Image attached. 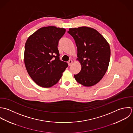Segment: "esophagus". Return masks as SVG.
<instances>
[{
	"label": "esophagus",
	"instance_id": "esophagus-1",
	"mask_svg": "<svg viewBox=\"0 0 133 133\" xmlns=\"http://www.w3.org/2000/svg\"><path fill=\"white\" fill-rule=\"evenodd\" d=\"M72 63H73V62H72V61L71 59H70V60H69V61L68 62V65H69V66H71V64H72Z\"/></svg>",
	"mask_w": 133,
	"mask_h": 133
}]
</instances>
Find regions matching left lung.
<instances>
[{
    "label": "left lung",
    "instance_id": "1",
    "mask_svg": "<svg viewBox=\"0 0 133 133\" xmlns=\"http://www.w3.org/2000/svg\"><path fill=\"white\" fill-rule=\"evenodd\" d=\"M78 49L77 59L81 65L80 72L74 75L83 86L97 84L105 75L109 65L110 49L104 37L96 30L87 27L70 28Z\"/></svg>",
    "mask_w": 133,
    "mask_h": 133
}]
</instances>
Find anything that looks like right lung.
Instances as JSON below:
<instances>
[{"mask_svg":"<svg viewBox=\"0 0 133 133\" xmlns=\"http://www.w3.org/2000/svg\"><path fill=\"white\" fill-rule=\"evenodd\" d=\"M64 28H41L30 35L25 44L24 62L27 72L38 85L45 88L56 84L68 67L59 59L58 41Z\"/></svg>","mask_w":133,"mask_h":133,"instance_id":"1","label":"right lung"}]
</instances>
